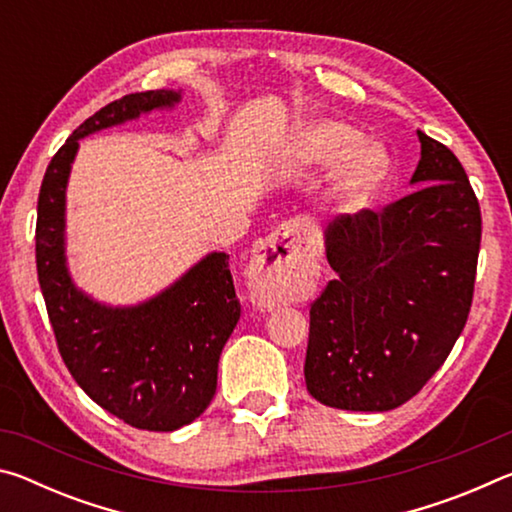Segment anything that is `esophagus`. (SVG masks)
Masks as SVG:
<instances>
[{"label": "esophagus", "mask_w": 512, "mask_h": 512, "mask_svg": "<svg viewBox=\"0 0 512 512\" xmlns=\"http://www.w3.org/2000/svg\"><path fill=\"white\" fill-rule=\"evenodd\" d=\"M314 277V253L298 223H284L257 246L250 264V298L262 311H273L296 298Z\"/></svg>", "instance_id": "1"}]
</instances>
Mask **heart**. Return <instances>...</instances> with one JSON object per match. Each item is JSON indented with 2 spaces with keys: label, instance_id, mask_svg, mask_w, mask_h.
Returning a JSON list of instances; mask_svg holds the SVG:
<instances>
[{
  "label": "heart",
  "instance_id": "obj_1",
  "mask_svg": "<svg viewBox=\"0 0 512 512\" xmlns=\"http://www.w3.org/2000/svg\"><path fill=\"white\" fill-rule=\"evenodd\" d=\"M348 121L316 117L298 121L275 144L271 162L284 176L334 167L329 196L341 205L359 203L386 178L391 155Z\"/></svg>",
  "mask_w": 512,
  "mask_h": 512
}]
</instances>
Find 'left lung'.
Masks as SVG:
<instances>
[{
    "mask_svg": "<svg viewBox=\"0 0 512 512\" xmlns=\"http://www.w3.org/2000/svg\"><path fill=\"white\" fill-rule=\"evenodd\" d=\"M413 194L339 214L323 232L336 280L309 311L307 391L343 411L397 409L443 366L472 305L481 210L456 155L418 131Z\"/></svg>",
    "mask_w": 512,
    "mask_h": 512,
    "instance_id": "1",
    "label": "left lung"
}]
</instances>
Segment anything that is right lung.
I'll return each mask as SVG.
<instances>
[{
  "label": "right lung",
  "instance_id": "add662e5",
  "mask_svg": "<svg viewBox=\"0 0 512 512\" xmlns=\"http://www.w3.org/2000/svg\"><path fill=\"white\" fill-rule=\"evenodd\" d=\"M180 101L183 90L164 88L94 112L51 158L38 196V280L60 357L90 400L146 431H176L212 402L223 345L241 316L228 255H203L135 305L101 302L69 273L67 185L83 137L173 110Z\"/></svg>",
  "mask_w": 512,
  "mask_h": 512
}]
</instances>
